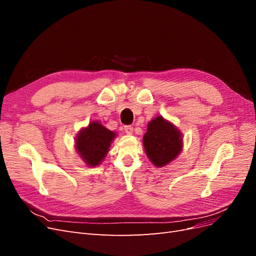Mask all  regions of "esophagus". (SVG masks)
Listing matches in <instances>:
<instances>
[{
	"label": "esophagus",
	"mask_w": 256,
	"mask_h": 256,
	"mask_svg": "<svg viewBox=\"0 0 256 256\" xmlns=\"http://www.w3.org/2000/svg\"><path fill=\"white\" fill-rule=\"evenodd\" d=\"M124 130L127 134H134V127L132 126H125L124 127Z\"/></svg>",
	"instance_id": "esophagus-1"
}]
</instances>
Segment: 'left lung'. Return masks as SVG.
Here are the masks:
<instances>
[{"label": "left lung", "mask_w": 256, "mask_h": 256, "mask_svg": "<svg viewBox=\"0 0 256 256\" xmlns=\"http://www.w3.org/2000/svg\"><path fill=\"white\" fill-rule=\"evenodd\" d=\"M143 145L152 164L162 168L172 162L180 154L182 134L172 122L159 115L147 125V131L143 136Z\"/></svg>", "instance_id": "left-lung-1"}]
</instances>
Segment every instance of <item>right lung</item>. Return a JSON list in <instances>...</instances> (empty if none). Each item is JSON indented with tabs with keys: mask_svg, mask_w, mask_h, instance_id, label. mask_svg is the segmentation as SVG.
Instances as JSON below:
<instances>
[{
	"mask_svg": "<svg viewBox=\"0 0 256 256\" xmlns=\"http://www.w3.org/2000/svg\"><path fill=\"white\" fill-rule=\"evenodd\" d=\"M115 136V132L99 122H90L86 128L76 134V150L85 164L94 168L104 159Z\"/></svg>",
	"mask_w": 256,
	"mask_h": 256,
	"instance_id": "add662e5",
	"label": "right lung"
}]
</instances>
